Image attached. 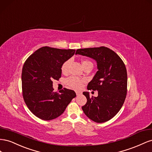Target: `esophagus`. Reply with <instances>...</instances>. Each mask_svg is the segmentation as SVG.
Here are the masks:
<instances>
[{"mask_svg": "<svg viewBox=\"0 0 152 152\" xmlns=\"http://www.w3.org/2000/svg\"><path fill=\"white\" fill-rule=\"evenodd\" d=\"M76 94L77 95H80L81 94H82V92H81V91H76Z\"/></svg>", "mask_w": 152, "mask_h": 152, "instance_id": "obj_1", "label": "esophagus"}]
</instances>
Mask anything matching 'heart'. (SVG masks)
Instances as JSON below:
<instances>
[{"mask_svg": "<svg viewBox=\"0 0 152 152\" xmlns=\"http://www.w3.org/2000/svg\"><path fill=\"white\" fill-rule=\"evenodd\" d=\"M70 63H71V60H68L62 64V67H61V71L63 73H66L67 72ZM81 64H82V66L83 67L86 64H92V62H90L88 60H84L82 61ZM66 82L69 86H71V87L75 89H80L81 88L82 85H83V83H84V80L78 78V77H75V76H71L66 79Z\"/></svg>", "mask_w": 152, "mask_h": 152, "instance_id": "heart-1", "label": "heart"}]
</instances>
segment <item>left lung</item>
I'll list each match as a JSON object with an SVG mask.
<instances>
[{
	"instance_id": "8db88e82",
	"label": "left lung",
	"mask_w": 152,
	"mask_h": 152,
	"mask_svg": "<svg viewBox=\"0 0 152 152\" xmlns=\"http://www.w3.org/2000/svg\"><path fill=\"white\" fill-rule=\"evenodd\" d=\"M76 54L95 60L98 70L87 86L88 90H97L98 96L90 97L88 92H83L87 102L82 110L94 122H107L118 113L126 97L127 75L125 64L115 52L104 46L78 49Z\"/></svg>"
}]
</instances>
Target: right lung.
I'll list each match as a JSON object with an SVG mask.
<instances>
[{
  "label": "right lung",
  "mask_w": 152,
  "mask_h": 152,
  "mask_svg": "<svg viewBox=\"0 0 152 152\" xmlns=\"http://www.w3.org/2000/svg\"><path fill=\"white\" fill-rule=\"evenodd\" d=\"M75 50L42 47L30 56L22 69L21 83L26 105L32 113L43 120L61 115L76 95L64 88L53 91V81L62 75V64L75 55Z\"/></svg>",
  "instance_id": "add662e5"
}]
</instances>
